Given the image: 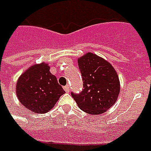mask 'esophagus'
<instances>
[{"label":"esophagus","instance_id":"1","mask_svg":"<svg viewBox=\"0 0 151 151\" xmlns=\"http://www.w3.org/2000/svg\"><path fill=\"white\" fill-rule=\"evenodd\" d=\"M64 91H65L66 93H69V92L70 91V87H69L68 85H66L65 87H64Z\"/></svg>","mask_w":151,"mask_h":151}]
</instances>
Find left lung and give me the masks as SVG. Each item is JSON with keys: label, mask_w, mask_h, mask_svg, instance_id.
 <instances>
[{"label": "left lung", "mask_w": 151, "mask_h": 151, "mask_svg": "<svg viewBox=\"0 0 151 151\" xmlns=\"http://www.w3.org/2000/svg\"><path fill=\"white\" fill-rule=\"evenodd\" d=\"M83 81V89L79 93L71 92L78 107L88 114L99 115L116 101L120 82L112 65L104 58L87 52L78 59Z\"/></svg>", "instance_id": "obj_1"}]
</instances>
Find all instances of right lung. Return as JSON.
Returning <instances> with one entry per match:
<instances>
[{
    "instance_id": "right-lung-1",
    "label": "right lung",
    "mask_w": 151,
    "mask_h": 151,
    "mask_svg": "<svg viewBox=\"0 0 151 151\" xmlns=\"http://www.w3.org/2000/svg\"><path fill=\"white\" fill-rule=\"evenodd\" d=\"M46 64H35L19 77L16 92L20 103L35 113H47L52 109L64 90Z\"/></svg>"
}]
</instances>
